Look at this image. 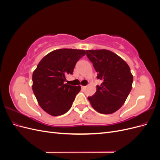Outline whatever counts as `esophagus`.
I'll use <instances>...</instances> for the list:
<instances>
[{
  "instance_id": "obj_1",
  "label": "esophagus",
  "mask_w": 160,
  "mask_h": 160,
  "mask_svg": "<svg viewBox=\"0 0 160 160\" xmlns=\"http://www.w3.org/2000/svg\"><path fill=\"white\" fill-rule=\"evenodd\" d=\"M86 89V86H81V89L84 91Z\"/></svg>"
}]
</instances>
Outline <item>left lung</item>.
<instances>
[{
    "instance_id": "8db88e82",
    "label": "left lung",
    "mask_w": 160,
    "mask_h": 160,
    "mask_svg": "<svg viewBox=\"0 0 160 160\" xmlns=\"http://www.w3.org/2000/svg\"><path fill=\"white\" fill-rule=\"evenodd\" d=\"M86 52L98 72L97 77L102 81L100 86H97L95 93L88 98L89 102L100 113H113L124 104L132 90L133 77L129 67L109 50H87Z\"/></svg>"
}]
</instances>
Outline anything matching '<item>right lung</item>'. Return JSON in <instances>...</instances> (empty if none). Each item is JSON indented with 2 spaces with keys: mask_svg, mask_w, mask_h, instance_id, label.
<instances>
[{
  "mask_svg": "<svg viewBox=\"0 0 160 160\" xmlns=\"http://www.w3.org/2000/svg\"><path fill=\"white\" fill-rule=\"evenodd\" d=\"M85 50L61 49L45 55L32 73V89L38 103L52 116L65 114L71 108L81 86L65 83Z\"/></svg>",
  "mask_w": 160,
  "mask_h": 160,
  "instance_id": "1",
  "label": "right lung"
}]
</instances>
